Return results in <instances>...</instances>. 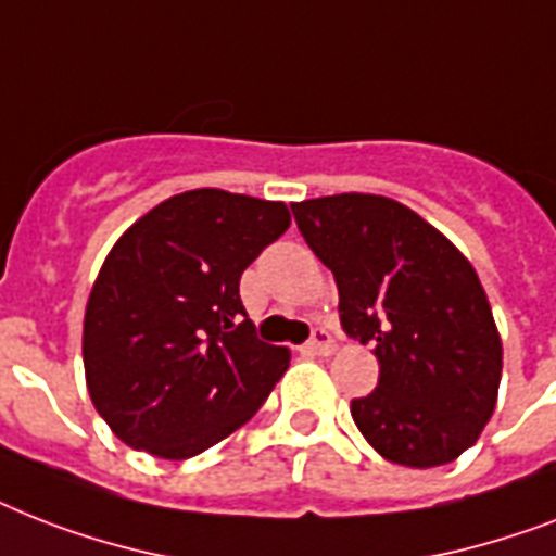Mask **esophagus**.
Listing matches in <instances>:
<instances>
[{
    "label": "esophagus",
    "mask_w": 556,
    "mask_h": 556,
    "mask_svg": "<svg viewBox=\"0 0 556 556\" xmlns=\"http://www.w3.org/2000/svg\"><path fill=\"white\" fill-rule=\"evenodd\" d=\"M304 353H309V355H332V353H336V341H332V336L327 330H315L313 339H309L304 344Z\"/></svg>",
    "instance_id": "1"
}]
</instances>
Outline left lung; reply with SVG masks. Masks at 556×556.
Listing matches in <instances>:
<instances>
[{
    "mask_svg": "<svg viewBox=\"0 0 556 556\" xmlns=\"http://www.w3.org/2000/svg\"><path fill=\"white\" fill-rule=\"evenodd\" d=\"M332 269L341 327L379 358V384L350 402L388 462L437 468L477 445L496 407L503 339L470 261L404 203L330 194L292 203Z\"/></svg>",
    "mask_w": 556,
    "mask_h": 556,
    "instance_id": "1",
    "label": "left lung"
}]
</instances>
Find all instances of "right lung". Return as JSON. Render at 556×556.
I'll return each mask as SVG.
<instances>
[{"label":"right lung","mask_w":556,"mask_h":556,"mask_svg":"<svg viewBox=\"0 0 556 556\" xmlns=\"http://www.w3.org/2000/svg\"><path fill=\"white\" fill-rule=\"evenodd\" d=\"M287 226L281 201L192 189L111 247L88 295L83 364L97 413L128 447L198 456L273 393L290 350L257 339L238 283Z\"/></svg>","instance_id":"right-lung-1"}]
</instances>
